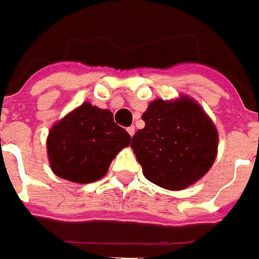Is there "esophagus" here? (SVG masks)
Wrapping results in <instances>:
<instances>
[{"label": "esophagus", "mask_w": 259, "mask_h": 259, "mask_svg": "<svg viewBox=\"0 0 259 259\" xmlns=\"http://www.w3.org/2000/svg\"><path fill=\"white\" fill-rule=\"evenodd\" d=\"M126 131H128V134L131 135V137H133V135L135 134V128H134V126H128V128H126Z\"/></svg>", "instance_id": "obj_1"}]
</instances>
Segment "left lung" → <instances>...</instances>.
<instances>
[{"mask_svg":"<svg viewBox=\"0 0 259 259\" xmlns=\"http://www.w3.org/2000/svg\"><path fill=\"white\" fill-rule=\"evenodd\" d=\"M143 119L145 126L134 134L131 148L147 180L183 190L210 170L218 154V131L194 99H155Z\"/></svg>","mask_w":259,"mask_h":259,"instance_id":"left-lung-1","label":"left lung"}]
</instances>
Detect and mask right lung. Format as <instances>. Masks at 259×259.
Instances as JSON below:
<instances>
[{
  "label": "right lung",
  "mask_w": 259,
  "mask_h": 259,
  "mask_svg": "<svg viewBox=\"0 0 259 259\" xmlns=\"http://www.w3.org/2000/svg\"><path fill=\"white\" fill-rule=\"evenodd\" d=\"M131 137L114 122L109 109L85 102L56 122L47 137V155L53 173L73 183L102 179Z\"/></svg>",
  "instance_id": "obj_1"
}]
</instances>
